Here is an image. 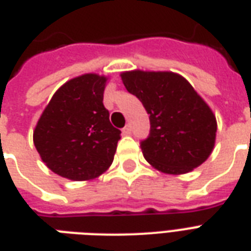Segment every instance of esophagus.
<instances>
[{
	"mask_svg": "<svg viewBox=\"0 0 251 251\" xmlns=\"http://www.w3.org/2000/svg\"><path fill=\"white\" fill-rule=\"evenodd\" d=\"M122 133L125 134V135H129V134H131V126L126 125L125 127L122 129Z\"/></svg>",
	"mask_w": 251,
	"mask_h": 251,
	"instance_id": "34e87169",
	"label": "esophagus"
}]
</instances>
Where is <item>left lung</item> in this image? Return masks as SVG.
<instances>
[{
	"instance_id": "8db88e82",
	"label": "left lung",
	"mask_w": 251,
	"mask_h": 251,
	"mask_svg": "<svg viewBox=\"0 0 251 251\" xmlns=\"http://www.w3.org/2000/svg\"><path fill=\"white\" fill-rule=\"evenodd\" d=\"M121 79L150 118V134L141 142V149L152 167L180 175L208 159L215 147L217 122L183 76L137 70L122 72Z\"/></svg>"
}]
</instances>
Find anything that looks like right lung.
<instances>
[{
	"label": "right lung",
	"mask_w": 251,
	"mask_h": 251,
	"mask_svg": "<svg viewBox=\"0 0 251 251\" xmlns=\"http://www.w3.org/2000/svg\"><path fill=\"white\" fill-rule=\"evenodd\" d=\"M106 77L71 79L53 93L34 130V145L52 172L71 180H91L112 164L121 131L102 104Z\"/></svg>",
	"instance_id": "add662e5"
}]
</instances>
